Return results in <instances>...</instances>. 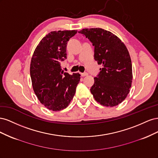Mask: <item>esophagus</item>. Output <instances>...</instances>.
Instances as JSON below:
<instances>
[{
    "instance_id": "34e87169",
    "label": "esophagus",
    "mask_w": 158,
    "mask_h": 158,
    "mask_svg": "<svg viewBox=\"0 0 158 158\" xmlns=\"http://www.w3.org/2000/svg\"><path fill=\"white\" fill-rule=\"evenodd\" d=\"M80 74H81V76H82V77H84V76H87V75H88V73H80Z\"/></svg>"
}]
</instances>
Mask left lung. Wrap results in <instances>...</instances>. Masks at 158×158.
I'll use <instances>...</instances> for the list:
<instances>
[{
  "label": "left lung",
  "mask_w": 158,
  "mask_h": 158,
  "mask_svg": "<svg viewBox=\"0 0 158 158\" xmlns=\"http://www.w3.org/2000/svg\"><path fill=\"white\" fill-rule=\"evenodd\" d=\"M94 46V59L102 64L90 89L95 101L103 106H118L127 98L132 82V63L124 43L102 28H85L78 31Z\"/></svg>",
  "instance_id": "1"
}]
</instances>
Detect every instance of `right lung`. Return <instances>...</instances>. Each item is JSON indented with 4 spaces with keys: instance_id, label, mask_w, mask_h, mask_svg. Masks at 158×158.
I'll return each mask as SVG.
<instances>
[{
    "instance_id": "right-lung-1",
    "label": "right lung",
    "mask_w": 158,
    "mask_h": 158,
    "mask_svg": "<svg viewBox=\"0 0 158 158\" xmlns=\"http://www.w3.org/2000/svg\"><path fill=\"white\" fill-rule=\"evenodd\" d=\"M77 30L54 31L40 42L31 57L30 76L33 91L47 109L59 111L67 107L80 80L79 73L62 70L60 63L66 59V45Z\"/></svg>"
}]
</instances>
